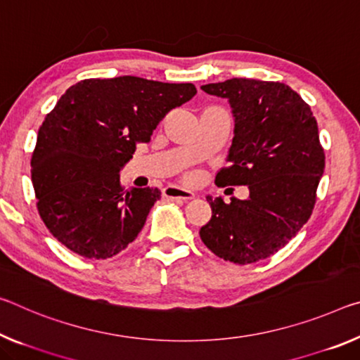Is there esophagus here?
Wrapping results in <instances>:
<instances>
[{"label": "esophagus", "mask_w": 360, "mask_h": 360, "mask_svg": "<svg viewBox=\"0 0 360 360\" xmlns=\"http://www.w3.org/2000/svg\"><path fill=\"white\" fill-rule=\"evenodd\" d=\"M163 197L167 198H181V200H192L193 193L191 191L181 189V187L176 186H168L163 189Z\"/></svg>", "instance_id": "esophagus-1"}]
</instances>
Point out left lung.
Masks as SVG:
<instances>
[{"label": "left lung", "instance_id": "left-lung-1", "mask_svg": "<svg viewBox=\"0 0 360 360\" xmlns=\"http://www.w3.org/2000/svg\"><path fill=\"white\" fill-rule=\"evenodd\" d=\"M229 99L236 117L229 167L214 182L248 186V200H207L213 216L200 229L202 242L236 264L269 258L311 218L325 168L311 107L281 82L232 78L202 86Z\"/></svg>", "mask_w": 360, "mask_h": 360}]
</instances>
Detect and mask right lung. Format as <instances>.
Here are the masks:
<instances>
[{"mask_svg":"<svg viewBox=\"0 0 360 360\" xmlns=\"http://www.w3.org/2000/svg\"><path fill=\"white\" fill-rule=\"evenodd\" d=\"M195 93L192 83L127 75L82 79L60 96L38 129L32 182L38 213L64 247L105 259L138 237L162 192L124 189L118 173L171 108Z\"/></svg>","mask_w":360,"mask_h":360,"instance_id":"add662e5","label":"right lung"}]
</instances>
